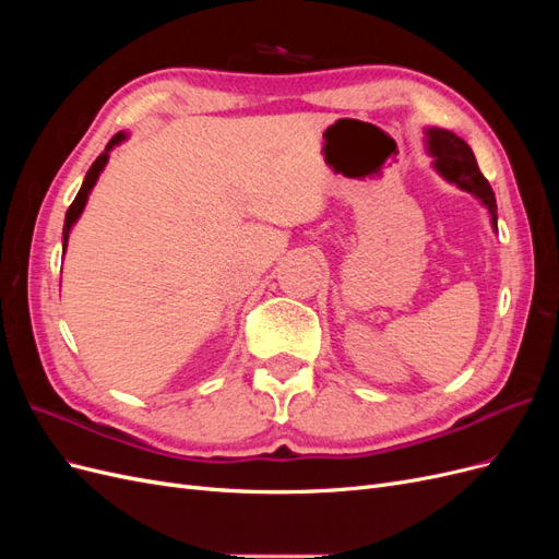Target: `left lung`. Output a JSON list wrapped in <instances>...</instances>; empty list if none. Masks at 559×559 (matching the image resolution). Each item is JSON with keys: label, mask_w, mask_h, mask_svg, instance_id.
<instances>
[{"label": "left lung", "mask_w": 559, "mask_h": 559, "mask_svg": "<svg viewBox=\"0 0 559 559\" xmlns=\"http://www.w3.org/2000/svg\"><path fill=\"white\" fill-rule=\"evenodd\" d=\"M427 146L429 154L433 156V167L441 173L448 181L460 186L462 191H468L476 195L489 212V222H492L497 230V200L492 186L487 183L483 173L478 170L476 156H473L471 146L456 138L450 130L429 128L427 130Z\"/></svg>", "instance_id": "obj_1"}]
</instances>
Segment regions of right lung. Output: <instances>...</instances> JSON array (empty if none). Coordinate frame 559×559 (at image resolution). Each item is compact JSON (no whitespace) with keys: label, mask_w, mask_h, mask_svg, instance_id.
<instances>
[{"label":"right lung","mask_w":559,"mask_h":559,"mask_svg":"<svg viewBox=\"0 0 559 559\" xmlns=\"http://www.w3.org/2000/svg\"><path fill=\"white\" fill-rule=\"evenodd\" d=\"M126 138H128L126 132H118V134H114L111 142L107 144V148H105L103 154H99V156L95 158V163L91 165V170H88L86 179H83V183H81V189H79V193H76L74 202H72L70 210H67V214H64V228H62V247H64V249H67V240H70V230H72V226L76 224V218L81 216L83 207H86V202H88V193L93 191V186H95V181H97L99 173L105 170L107 158H109V151H111L116 144H121Z\"/></svg>","instance_id":"1"}]
</instances>
